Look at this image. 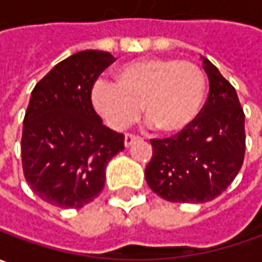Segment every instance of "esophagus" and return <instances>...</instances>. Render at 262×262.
<instances>
[{"label": "esophagus", "instance_id": "1", "mask_svg": "<svg viewBox=\"0 0 262 262\" xmlns=\"http://www.w3.org/2000/svg\"><path fill=\"white\" fill-rule=\"evenodd\" d=\"M136 140H140V136H136V135H130V133H127L126 136H124V146L126 148H129L132 146Z\"/></svg>", "mask_w": 262, "mask_h": 262}]
</instances>
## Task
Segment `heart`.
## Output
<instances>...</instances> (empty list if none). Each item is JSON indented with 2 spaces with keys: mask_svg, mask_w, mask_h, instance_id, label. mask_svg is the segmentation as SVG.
<instances>
[{
  "mask_svg": "<svg viewBox=\"0 0 262 262\" xmlns=\"http://www.w3.org/2000/svg\"><path fill=\"white\" fill-rule=\"evenodd\" d=\"M206 95V77L188 60L146 58L119 68L116 84L97 81L91 101L114 130L138 120L140 107L150 124L164 133H177L194 122Z\"/></svg>",
  "mask_w": 262,
  "mask_h": 262,
  "instance_id": "1",
  "label": "heart"
}]
</instances>
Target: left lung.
Returning <instances> with one entry per match:
<instances>
[{"label": "left lung", "instance_id": "left-lung-1", "mask_svg": "<svg viewBox=\"0 0 262 262\" xmlns=\"http://www.w3.org/2000/svg\"><path fill=\"white\" fill-rule=\"evenodd\" d=\"M209 97L185 129L152 139L145 169L154 193L172 203H206L221 195L238 176L245 157V114L235 88L203 58Z\"/></svg>", "mask_w": 262, "mask_h": 262}]
</instances>
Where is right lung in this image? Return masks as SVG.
<instances>
[{"instance_id": "obj_1", "label": "right lung", "mask_w": 262, "mask_h": 262, "mask_svg": "<svg viewBox=\"0 0 262 262\" xmlns=\"http://www.w3.org/2000/svg\"><path fill=\"white\" fill-rule=\"evenodd\" d=\"M114 60L103 50L78 52L33 88L23 120V172L52 206L91 203L104 188L107 164L124 149V136L104 126L91 103L94 82Z\"/></svg>"}]
</instances>
